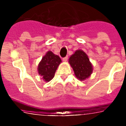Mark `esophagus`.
I'll use <instances>...</instances> for the list:
<instances>
[{
	"mask_svg": "<svg viewBox=\"0 0 126 126\" xmlns=\"http://www.w3.org/2000/svg\"><path fill=\"white\" fill-rule=\"evenodd\" d=\"M67 59H68V57L67 56L65 57H64V58H62V61H64V62H66V61H67Z\"/></svg>",
	"mask_w": 126,
	"mask_h": 126,
	"instance_id": "1",
	"label": "esophagus"
}]
</instances>
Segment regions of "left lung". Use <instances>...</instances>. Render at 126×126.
Masks as SVG:
<instances>
[{
  "label": "left lung",
  "mask_w": 126,
  "mask_h": 126,
  "mask_svg": "<svg viewBox=\"0 0 126 126\" xmlns=\"http://www.w3.org/2000/svg\"><path fill=\"white\" fill-rule=\"evenodd\" d=\"M69 60L77 78L83 81L91 75L93 71L92 65L88 55L83 50H76Z\"/></svg>",
  "instance_id": "1"
}]
</instances>
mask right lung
I'll return each instance as SVG.
<instances>
[{
  "label": "right lung",
  "instance_id": "right-lung-1",
  "mask_svg": "<svg viewBox=\"0 0 126 126\" xmlns=\"http://www.w3.org/2000/svg\"><path fill=\"white\" fill-rule=\"evenodd\" d=\"M61 62L59 57L53 54L51 51H48L39 64L38 74L45 81H50L54 77L55 71Z\"/></svg>",
  "mask_w": 126,
  "mask_h": 126
}]
</instances>
